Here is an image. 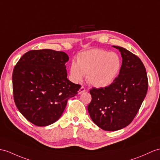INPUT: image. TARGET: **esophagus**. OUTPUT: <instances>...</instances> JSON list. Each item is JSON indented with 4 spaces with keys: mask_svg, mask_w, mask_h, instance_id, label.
Masks as SVG:
<instances>
[{
    "mask_svg": "<svg viewBox=\"0 0 160 160\" xmlns=\"http://www.w3.org/2000/svg\"><path fill=\"white\" fill-rule=\"evenodd\" d=\"M85 91H86L85 88L83 86H81V88L79 89V91H78V93H79V94H81V93H82L83 92H85Z\"/></svg>",
    "mask_w": 160,
    "mask_h": 160,
    "instance_id": "1",
    "label": "esophagus"
}]
</instances>
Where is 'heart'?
<instances>
[{"mask_svg": "<svg viewBox=\"0 0 160 160\" xmlns=\"http://www.w3.org/2000/svg\"><path fill=\"white\" fill-rule=\"evenodd\" d=\"M122 64V59L115 52L91 49L81 53L77 57V64L71 62L70 75L74 82L78 83L86 75L89 83L96 88H104L118 77Z\"/></svg>", "mask_w": 160, "mask_h": 160, "instance_id": "heart-1", "label": "heart"}]
</instances>
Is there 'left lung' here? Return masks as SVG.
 <instances>
[{"label": "left lung", "mask_w": 160, "mask_h": 160, "mask_svg": "<svg viewBox=\"0 0 160 160\" xmlns=\"http://www.w3.org/2000/svg\"><path fill=\"white\" fill-rule=\"evenodd\" d=\"M118 49L122 57L118 77L108 86L92 88L88 110L92 121L101 129L115 131L133 121L147 92L148 79L141 59L126 49Z\"/></svg>", "instance_id": "8db88e82"}]
</instances>
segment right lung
I'll return each instance as SVG.
<instances>
[{
  "instance_id": "add662e5",
  "label": "right lung",
  "mask_w": 160,
  "mask_h": 160,
  "mask_svg": "<svg viewBox=\"0 0 160 160\" xmlns=\"http://www.w3.org/2000/svg\"><path fill=\"white\" fill-rule=\"evenodd\" d=\"M68 56L52 49L30 50L23 55L13 71L15 105L37 126L52 124L60 118L69 98L81 88L67 79Z\"/></svg>"
}]
</instances>
